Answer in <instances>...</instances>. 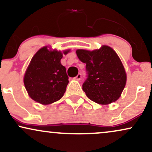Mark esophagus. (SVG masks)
I'll return each instance as SVG.
<instances>
[{
  "mask_svg": "<svg viewBox=\"0 0 152 152\" xmlns=\"http://www.w3.org/2000/svg\"><path fill=\"white\" fill-rule=\"evenodd\" d=\"M75 78H76L77 81H79V80H81V74H80V73H79V74H78L77 76L75 77Z\"/></svg>",
  "mask_w": 152,
  "mask_h": 152,
  "instance_id": "1",
  "label": "esophagus"
}]
</instances>
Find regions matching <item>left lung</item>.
I'll return each instance as SVG.
<instances>
[{
  "label": "left lung",
  "mask_w": 152,
  "mask_h": 152,
  "mask_svg": "<svg viewBox=\"0 0 152 152\" xmlns=\"http://www.w3.org/2000/svg\"><path fill=\"white\" fill-rule=\"evenodd\" d=\"M76 52L86 64L88 77L82 86L88 98L100 105L116 101L127 81L125 68L117 53L106 45L93 51L77 49Z\"/></svg>",
  "instance_id": "obj_1"
}]
</instances>
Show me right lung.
<instances>
[{"label": "right lung", "mask_w": 152, "mask_h": 152, "mask_svg": "<svg viewBox=\"0 0 152 152\" xmlns=\"http://www.w3.org/2000/svg\"><path fill=\"white\" fill-rule=\"evenodd\" d=\"M70 50H65L66 54ZM61 52L44 47L31 59L24 76L28 95L37 103L49 105L60 100L69 83L66 68L61 64Z\"/></svg>", "instance_id": "1"}]
</instances>
